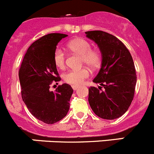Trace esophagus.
<instances>
[{
  "label": "esophagus",
  "mask_w": 154,
  "mask_h": 154,
  "mask_svg": "<svg viewBox=\"0 0 154 154\" xmlns=\"http://www.w3.org/2000/svg\"><path fill=\"white\" fill-rule=\"evenodd\" d=\"M78 87H79V86H77V85H73L72 86V88H73V90H76L77 88H78Z\"/></svg>",
  "instance_id": "obj_1"
}]
</instances>
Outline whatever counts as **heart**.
Listing matches in <instances>:
<instances>
[{
  "label": "heart",
  "instance_id": "heart-1",
  "mask_svg": "<svg viewBox=\"0 0 154 154\" xmlns=\"http://www.w3.org/2000/svg\"><path fill=\"white\" fill-rule=\"evenodd\" d=\"M67 48L73 52L82 56L83 63L92 69L98 67L100 64L101 57L97 51L92 50L91 44L84 38H75L69 42ZM54 63L57 67L63 69L65 66V54L62 48H57L54 50ZM90 76V72L87 68L80 70H69L63 75V78L67 84L71 85H80L85 79Z\"/></svg>",
  "mask_w": 154,
  "mask_h": 154
}]
</instances>
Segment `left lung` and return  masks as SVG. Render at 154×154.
<instances>
[{"label":"left lung","mask_w":154,"mask_h":154,"mask_svg":"<svg viewBox=\"0 0 154 154\" xmlns=\"http://www.w3.org/2000/svg\"><path fill=\"white\" fill-rule=\"evenodd\" d=\"M86 36L98 45L101 68L93 82L103 86L89 88L88 101L93 112L113 120L128 109L134 94L137 77L130 52L116 36L103 31L86 32Z\"/></svg>","instance_id":"1"}]
</instances>
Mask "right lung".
Wrapping results in <instances>:
<instances>
[{
    "mask_svg": "<svg viewBox=\"0 0 154 154\" xmlns=\"http://www.w3.org/2000/svg\"><path fill=\"white\" fill-rule=\"evenodd\" d=\"M67 35L50 33L41 37L29 47L19 70L21 94L32 115L45 124L59 122L67 116L73 89L69 84L49 90L54 82L61 80L54 63L57 43Z\"/></svg>",
    "mask_w": 154,
    "mask_h": 154,
    "instance_id": "right-lung-1",
    "label": "right lung"
}]
</instances>
